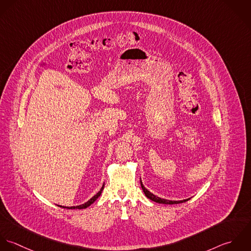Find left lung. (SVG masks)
I'll use <instances>...</instances> for the list:
<instances>
[{
    "label": "left lung",
    "mask_w": 251,
    "mask_h": 251,
    "mask_svg": "<svg viewBox=\"0 0 251 251\" xmlns=\"http://www.w3.org/2000/svg\"><path fill=\"white\" fill-rule=\"evenodd\" d=\"M141 186H142V189H143L144 193L146 194V196H147L149 199H151V201H155V202H159V203H165V204H174V203H180V202H184V201H187L190 200V198L180 201L167 200V199H163V198H160V197H158V196H156V195L152 194L151 191H149V190H148V189H147V188L144 186V184H143V182H142V179H141Z\"/></svg>",
    "instance_id": "left-lung-1"
}]
</instances>
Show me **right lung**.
Returning <instances> with one entry per match:
<instances>
[{
  "label": "right lung",
  "mask_w": 251,
  "mask_h": 251,
  "mask_svg": "<svg viewBox=\"0 0 251 251\" xmlns=\"http://www.w3.org/2000/svg\"><path fill=\"white\" fill-rule=\"evenodd\" d=\"M103 186H104V183L102 184V186H101L100 191H99L96 195H94L90 200L87 201L86 202H84V203H82V204H79V205H74V206H62V205H59V204H58V206L66 207V208H69V209H82V208H86V207H88L90 204H92L95 201L97 200V199L100 197V194H101V191L103 190Z\"/></svg>",
  "instance_id": "add662e5"
}]
</instances>
